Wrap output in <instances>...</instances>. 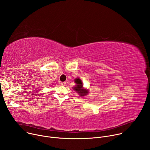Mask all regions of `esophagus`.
<instances>
[{
    "label": "esophagus",
    "mask_w": 150,
    "mask_h": 150,
    "mask_svg": "<svg viewBox=\"0 0 150 150\" xmlns=\"http://www.w3.org/2000/svg\"><path fill=\"white\" fill-rule=\"evenodd\" d=\"M60 84H61V86H65L66 85V83L65 82H62L61 83H60Z\"/></svg>",
    "instance_id": "esophagus-1"
}]
</instances>
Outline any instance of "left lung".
<instances>
[{
    "instance_id": "8db88e82",
    "label": "left lung",
    "mask_w": 150,
    "mask_h": 150,
    "mask_svg": "<svg viewBox=\"0 0 150 150\" xmlns=\"http://www.w3.org/2000/svg\"><path fill=\"white\" fill-rule=\"evenodd\" d=\"M74 81L75 83H76V85L75 87H73V88L79 94L80 96H84L85 95L88 93V90L83 88V84L81 79L76 78Z\"/></svg>"
}]
</instances>
